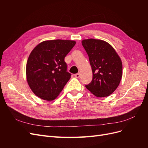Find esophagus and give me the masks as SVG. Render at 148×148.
Masks as SVG:
<instances>
[{
	"label": "esophagus",
	"instance_id": "1",
	"mask_svg": "<svg viewBox=\"0 0 148 148\" xmlns=\"http://www.w3.org/2000/svg\"><path fill=\"white\" fill-rule=\"evenodd\" d=\"M75 77H76V78H79V77H80V73H77V74H75L74 75Z\"/></svg>",
	"mask_w": 148,
	"mask_h": 148
}]
</instances>
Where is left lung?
I'll list each match as a JSON object with an SVG mask.
<instances>
[{
	"instance_id": "1",
	"label": "left lung",
	"mask_w": 148,
	"mask_h": 148,
	"mask_svg": "<svg viewBox=\"0 0 148 148\" xmlns=\"http://www.w3.org/2000/svg\"><path fill=\"white\" fill-rule=\"evenodd\" d=\"M89 56L92 80L86 88L97 97L109 96L119 86L122 76V61L113 47L95 39L82 41Z\"/></svg>"
}]
</instances>
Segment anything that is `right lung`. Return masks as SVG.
<instances>
[{
    "mask_svg": "<svg viewBox=\"0 0 148 148\" xmlns=\"http://www.w3.org/2000/svg\"><path fill=\"white\" fill-rule=\"evenodd\" d=\"M75 43L72 40L44 41L31 51L26 64V79L37 97L51 101L59 95L71 78L64 59Z\"/></svg>",
    "mask_w": 148,
    "mask_h": 148,
    "instance_id": "1",
    "label": "right lung"
}]
</instances>
